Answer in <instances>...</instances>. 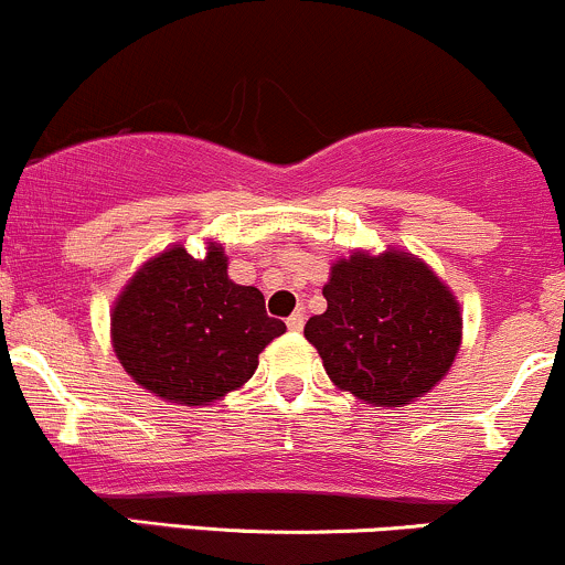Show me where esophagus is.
Segmentation results:
<instances>
[{"label":"esophagus","mask_w":565,"mask_h":565,"mask_svg":"<svg viewBox=\"0 0 565 565\" xmlns=\"http://www.w3.org/2000/svg\"><path fill=\"white\" fill-rule=\"evenodd\" d=\"M302 324H306V316H302L300 311H295V313L289 316V319H287L289 332H300V330H302Z\"/></svg>","instance_id":"34e87169"}]
</instances>
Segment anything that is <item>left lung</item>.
<instances>
[{
  "label": "left lung",
  "mask_w": 565,
  "mask_h": 565,
  "mask_svg": "<svg viewBox=\"0 0 565 565\" xmlns=\"http://www.w3.org/2000/svg\"><path fill=\"white\" fill-rule=\"evenodd\" d=\"M327 311L306 340L340 392L399 407L443 381L461 349V306L424 259L407 252H353L332 265Z\"/></svg>",
  "instance_id": "obj_1"
}]
</instances>
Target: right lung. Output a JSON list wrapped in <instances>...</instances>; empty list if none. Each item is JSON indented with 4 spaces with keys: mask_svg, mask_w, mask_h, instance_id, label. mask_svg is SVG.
I'll use <instances>...</instances> for the list:
<instances>
[{
    "mask_svg": "<svg viewBox=\"0 0 565 565\" xmlns=\"http://www.w3.org/2000/svg\"><path fill=\"white\" fill-rule=\"evenodd\" d=\"M287 324L257 287L227 276L220 244L195 259L182 244L147 259L111 308V349L141 388L177 405H209L244 386Z\"/></svg>",
    "mask_w": 565,
    "mask_h": 565,
    "instance_id": "right-lung-1",
    "label": "right lung"
}]
</instances>
